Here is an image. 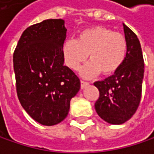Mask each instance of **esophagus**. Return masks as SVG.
Listing matches in <instances>:
<instances>
[{
	"label": "esophagus",
	"instance_id": "1",
	"mask_svg": "<svg viewBox=\"0 0 154 154\" xmlns=\"http://www.w3.org/2000/svg\"><path fill=\"white\" fill-rule=\"evenodd\" d=\"M89 85V82H85V81H81V88L83 89L85 88Z\"/></svg>",
	"mask_w": 154,
	"mask_h": 154
}]
</instances>
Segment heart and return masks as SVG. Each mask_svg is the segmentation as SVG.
<instances>
[{"label":"heart","mask_w":154,"mask_h":154,"mask_svg":"<svg viewBox=\"0 0 154 154\" xmlns=\"http://www.w3.org/2000/svg\"><path fill=\"white\" fill-rule=\"evenodd\" d=\"M128 51L126 37L105 26H92L79 33L77 39H68L62 47L65 64L77 71L86 60L81 74L92 78L103 72L106 75L115 73L125 61Z\"/></svg>","instance_id":"1"}]
</instances>
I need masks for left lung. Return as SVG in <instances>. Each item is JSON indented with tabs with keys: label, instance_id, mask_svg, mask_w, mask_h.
<instances>
[{
	"label": "left lung",
	"instance_id": "8db88e82",
	"mask_svg": "<svg viewBox=\"0 0 154 154\" xmlns=\"http://www.w3.org/2000/svg\"><path fill=\"white\" fill-rule=\"evenodd\" d=\"M128 43L124 63L113 75L94 84L99 90L94 107L106 122L119 125L135 114L141 97L144 61L140 40L136 34L123 24Z\"/></svg>",
	"mask_w": 154,
	"mask_h": 154
}]
</instances>
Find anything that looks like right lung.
I'll return each mask as SVG.
<instances>
[{"instance_id": "right-lung-1", "label": "right lung", "mask_w": 154, "mask_h": 154, "mask_svg": "<svg viewBox=\"0 0 154 154\" xmlns=\"http://www.w3.org/2000/svg\"><path fill=\"white\" fill-rule=\"evenodd\" d=\"M67 29L62 19H48L27 27L14 53L16 92L21 106L36 122L53 126L70 110L80 79L64 66Z\"/></svg>"}]
</instances>
